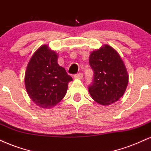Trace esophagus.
Listing matches in <instances>:
<instances>
[{"label":"esophagus","instance_id":"obj_1","mask_svg":"<svg viewBox=\"0 0 151 151\" xmlns=\"http://www.w3.org/2000/svg\"><path fill=\"white\" fill-rule=\"evenodd\" d=\"M74 77H75L76 78H78V79L83 78V73H81V72L78 73H76V74H75V75H74Z\"/></svg>","mask_w":151,"mask_h":151}]
</instances>
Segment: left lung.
Returning a JSON list of instances; mask_svg holds the SVG:
<instances>
[{
  "label": "left lung",
  "instance_id": "8db88e82",
  "mask_svg": "<svg viewBox=\"0 0 151 151\" xmlns=\"http://www.w3.org/2000/svg\"><path fill=\"white\" fill-rule=\"evenodd\" d=\"M89 64L94 74L88 90L97 103L112 104L127 89L129 76L121 57L112 47L105 45L90 55Z\"/></svg>",
  "mask_w": 151,
  "mask_h": 151
}]
</instances>
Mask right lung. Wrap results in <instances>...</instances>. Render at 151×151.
<instances>
[{
    "label": "right lung",
    "instance_id": "add662e5",
    "mask_svg": "<svg viewBox=\"0 0 151 151\" xmlns=\"http://www.w3.org/2000/svg\"><path fill=\"white\" fill-rule=\"evenodd\" d=\"M58 56L47 45L37 49L26 69L24 84L31 100L42 108L54 107L66 94L72 77L57 63Z\"/></svg>",
    "mask_w": 151,
    "mask_h": 151
}]
</instances>
